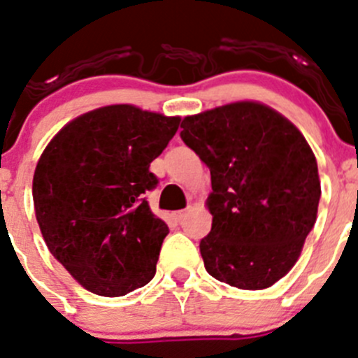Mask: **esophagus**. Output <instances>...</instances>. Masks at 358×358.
<instances>
[{
	"instance_id": "1",
	"label": "esophagus",
	"mask_w": 358,
	"mask_h": 358,
	"mask_svg": "<svg viewBox=\"0 0 358 358\" xmlns=\"http://www.w3.org/2000/svg\"><path fill=\"white\" fill-rule=\"evenodd\" d=\"M185 215H187L185 210H180V212L175 213V217H176V220H178V222H182V220L185 219Z\"/></svg>"
}]
</instances>
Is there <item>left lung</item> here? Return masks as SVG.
Segmentation results:
<instances>
[{
	"label": "left lung",
	"mask_w": 358,
	"mask_h": 358,
	"mask_svg": "<svg viewBox=\"0 0 358 358\" xmlns=\"http://www.w3.org/2000/svg\"><path fill=\"white\" fill-rule=\"evenodd\" d=\"M182 129L212 175V229L199 242L206 272L240 289L268 288L292 270L316 222L315 153L288 118L259 102L187 116Z\"/></svg>",
	"instance_id": "obj_1"
}]
</instances>
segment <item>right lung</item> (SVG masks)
<instances>
[{
  "label": "right lung",
  "mask_w": 358,
  "mask_h": 358,
  "mask_svg": "<svg viewBox=\"0 0 358 358\" xmlns=\"http://www.w3.org/2000/svg\"><path fill=\"white\" fill-rule=\"evenodd\" d=\"M178 116L118 103L66 123L33 175L36 222L51 255L83 288L122 296L155 275L168 224L145 194L159 183L150 164Z\"/></svg>",
  "instance_id": "obj_1"
}]
</instances>
